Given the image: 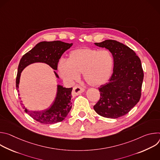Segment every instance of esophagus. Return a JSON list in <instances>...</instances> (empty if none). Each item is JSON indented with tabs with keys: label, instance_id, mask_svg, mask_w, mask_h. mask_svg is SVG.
Instances as JSON below:
<instances>
[{
	"label": "esophagus",
	"instance_id": "34e87169",
	"mask_svg": "<svg viewBox=\"0 0 160 160\" xmlns=\"http://www.w3.org/2000/svg\"><path fill=\"white\" fill-rule=\"evenodd\" d=\"M84 90H85V89L81 87L79 85H76L73 87V91H72V96H78L80 94L83 92Z\"/></svg>",
	"mask_w": 160,
	"mask_h": 160
}]
</instances>
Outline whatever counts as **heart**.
<instances>
[{
    "label": "heart",
    "instance_id": "heart-1",
    "mask_svg": "<svg viewBox=\"0 0 160 160\" xmlns=\"http://www.w3.org/2000/svg\"><path fill=\"white\" fill-rule=\"evenodd\" d=\"M113 64L112 56L108 50L86 48L71 51L68 61L61 59L58 70L60 76L68 82L77 80L82 73L84 80L88 85L99 87L110 78Z\"/></svg>",
    "mask_w": 160,
    "mask_h": 160
}]
</instances>
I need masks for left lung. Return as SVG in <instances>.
<instances>
[{
    "instance_id": "left-lung-1",
    "label": "left lung",
    "mask_w": 160,
    "mask_h": 160,
    "mask_svg": "<svg viewBox=\"0 0 160 160\" xmlns=\"http://www.w3.org/2000/svg\"><path fill=\"white\" fill-rule=\"evenodd\" d=\"M94 44L109 51L114 67L108 82L99 87L101 97L94 109L103 117L118 118L140 100L144 78L141 61L132 49L117 40H106Z\"/></svg>"
}]
</instances>
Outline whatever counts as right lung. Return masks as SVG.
Instances as JSON below:
<instances>
[{
  "label": "right lung",
  "instance_id": "1",
  "mask_svg": "<svg viewBox=\"0 0 160 160\" xmlns=\"http://www.w3.org/2000/svg\"><path fill=\"white\" fill-rule=\"evenodd\" d=\"M72 45L73 43H68L61 41H43L38 43L22 56L19 61L16 80L18 92H19L21 72L26 67L33 63L42 62L47 64L54 70H57L59 59L62 54ZM54 73L59 79V77L55 71ZM72 88L63 87L62 85L58 84L56 98L49 108L40 111H33L28 109L24 106L25 111L35 120L43 124H53L62 122L72 109Z\"/></svg>",
  "mask_w": 160,
  "mask_h": 160
}]
</instances>
